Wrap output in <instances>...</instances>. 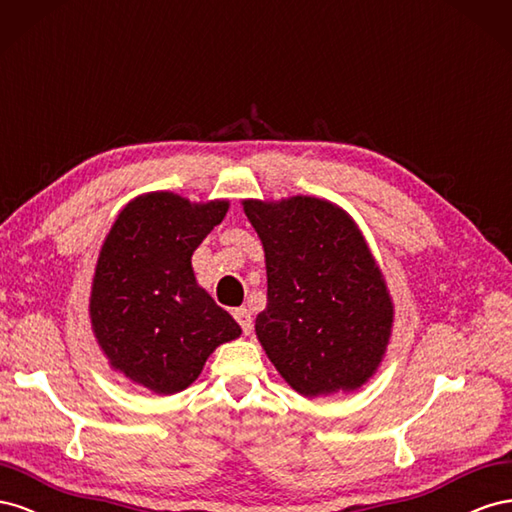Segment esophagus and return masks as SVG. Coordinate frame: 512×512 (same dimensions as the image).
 Here are the masks:
<instances>
[{"label":"esophagus","mask_w":512,"mask_h":512,"mask_svg":"<svg viewBox=\"0 0 512 512\" xmlns=\"http://www.w3.org/2000/svg\"><path fill=\"white\" fill-rule=\"evenodd\" d=\"M233 317H236V321L240 324L244 334L253 330V317H251V311H248V309H236V311H233Z\"/></svg>","instance_id":"1"}]
</instances>
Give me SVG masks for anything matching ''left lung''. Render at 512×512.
Masks as SVG:
<instances>
[{
	"label": "left lung",
	"instance_id": "obj_1",
	"mask_svg": "<svg viewBox=\"0 0 512 512\" xmlns=\"http://www.w3.org/2000/svg\"><path fill=\"white\" fill-rule=\"evenodd\" d=\"M264 244L268 306L257 339L304 397L360 388L375 373L392 328V302L360 229L315 197L244 201Z\"/></svg>",
	"mask_w": 512,
	"mask_h": 512
}]
</instances>
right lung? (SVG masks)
<instances>
[{"mask_svg": "<svg viewBox=\"0 0 512 512\" xmlns=\"http://www.w3.org/2000/svg\"><path fill=\"white\" fill-rule=\"evenodd\" d=\"M227 208V201L143 195L102 244L90 298L94 334L113 369L156 394L191 386L214 349L242 332L191 266Z\"/></svg>", "mask_w": 512, "mask_h": 512, "instance_id": "obj_1", "label": "right lung"}]
</instances>
